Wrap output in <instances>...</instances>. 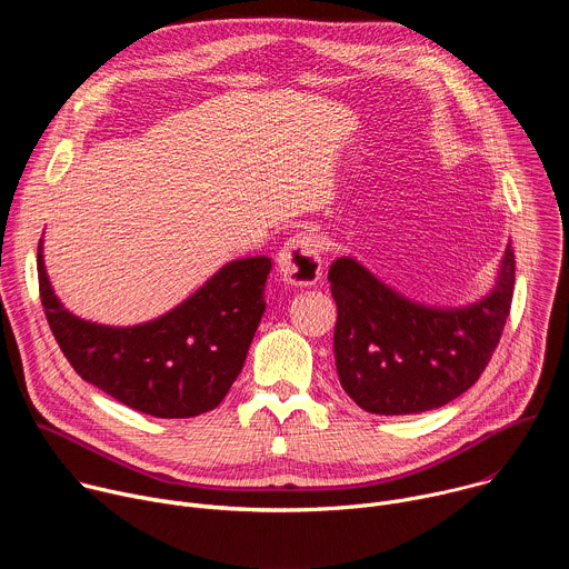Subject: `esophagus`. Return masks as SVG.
<instances>
[{
  "mask_svg": "<svg viewBox=\"0 0 569 569\" xmlns=\"http://www.w3.org/2000/svg\"><path fill=\"white\" fill-rule=\"evenodd\" d=\"M277 261L281 277L292 286H312L321 279L319 240L310 231H299L288 238Z\"/></svg>",
  "mask_w": 569,
  "mask_h": 569,
  "instance_id": "34e87169",
  "label": "esophagus"
}]
</instances>
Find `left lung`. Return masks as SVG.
<instances>
[{
  "label": "left lung",
  "instance_id": "left-lung-1",
  "mask_svg": "<svg viewBox=\"0 0 569 569\" xmlns=\"http://www.w3.org/2000/svg\"><path fill=\"white\" fill-rule=\"evenodd\" d=\"M329 281L342 389L365 412L402 417L437 410L477 382L505 331L516 257L509 242L496 286L459 308L405 297L353 257L333 261Z\"/></svg>",
  "mask_w": 569,
  "mask_h": 569
}]
</instances>
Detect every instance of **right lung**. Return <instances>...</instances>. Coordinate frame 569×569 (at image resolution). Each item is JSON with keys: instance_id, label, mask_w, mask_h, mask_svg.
Returning a JSON list of instances; mask_svg holds the SVG:
<instances>
[{"instance_id": "1", "label": "right lung", "mask_w": 569, "mask_h": 569, "mask_svg": "<svg viewBox=\"0 0 569 569\" xmlns=\"http://www.w3.org/2000/svg\"><path fill=\"white\" fill-rule=\"evenodd\" d=\"M268 257L222 266L180 306L137 327H106L71 315L44 268L38 279L44 315L76 373L128 408L157 419H189L218 408L246 365L266 312Z\"/></svg>"}]
</instances>
